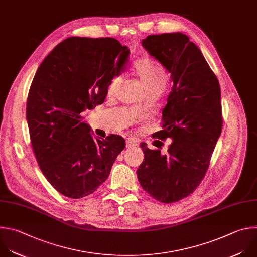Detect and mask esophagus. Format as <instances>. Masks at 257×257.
Returning a JSON list of instances; mask_svg holds the SVG:
<instances>
[{
	"label": "esophagus",
	"instance_id": "1",
	"mask_svg": "<svg viewBox=\"0 0 257 257\" xmlns=\"http://www.w3.org/2000/svg\"><path fill=\"white\" fill-rule=\"evenodd\" d=\"M137 145V142L135 141V139H132V138H128L126 140V147L128 148H131V147H134Z\"/></svg>",
	"mask_w": 257,
	"mask_h": 257
}]
</instances>
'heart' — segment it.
<instances>
[{
	"mask_svg": "<svg viewBox=\"0 0 257 257\" xmlns=\"http://www.w3.org/2000/svg\"><path fill=\"white\" fill-rule=\"evenodd\" d=\"M133 70L140 80L144 92L146 95H160L166 87L167 76L164 70L150 61L149 59L142 58L136 60L133 63ZM121 80L120 76H114L109 85H108V93L112 95L116 90L117 85Z\"/></svg>",
	"mask_w": 257,
	"mask_h": 257,
	"instance_id": "heart-1",
	"label": "heart"
}]
</instances>
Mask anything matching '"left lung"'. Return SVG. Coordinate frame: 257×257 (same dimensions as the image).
<instances>
[{"mask_svg":"<svg viewBox=\"0 0 257 257\" xmlns=\"http://www.w3.org/2000/svg\"><path fill=\"white\" fill-rule=\"evenodd\" d=\"M142 46L172 74L154 146L173 139L167 153L141 143L144 160L137 169L142 189L164 204L191 195L204 180L223 127L221 90L201 50L183 33L149 35ZM159 142V145L155 143Z\"/></svg>","mask_w":257,"mask_h":257,"instance_id":"left-lung-1","label":"left lung"}]
</instances>
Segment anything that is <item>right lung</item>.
I'll use <instances>...</instances> for the list:
<instances>
[{
  "instance_id": "right-lung-1",
  "label": "right lung",
  "mask_w": 257,
  "mask_h": 257,
  "mask_svg": "<svg viewBox=\"0 0 257 257\" xmlns=\"http://www.w3.org/2000/svg\"><path fill=\"white\" fill-rule=\"evenodd\" d=\"M130 50L111 37H69L39 65L26 118L42 174L61 195L81 199L108 179L125 139H94L81 113L104 103L108 85L125 68Z\"/></svg>"
}]
</instances>
